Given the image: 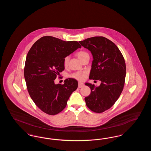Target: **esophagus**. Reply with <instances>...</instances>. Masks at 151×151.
Returning <instances> with one entry per match:
<instances>
[{
	"mask_svg": "<svg viewBox=\"0 0 151 151\" xmlns=\"http://www.w3.org/2000/svg\"><path fill=\"white\" fill-rule=\"evenodd\" d=\"M84 84L83 83L79 82V83H78V88H81L82 86H84Z\"/></svg>",
	"mask_w": 151,
	"mask_h": 151,
	"instance_id": "1",
	"label": "esophagus"
}]
</instances>
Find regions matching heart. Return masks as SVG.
<instances>
[{
    "label": "heart",
    "instance_id": "1",
    "mask_svg": "<svg viewBox=\"0 0 151 151\" xmlns=\"http://www.w3.org/2000/svg\"><path fill=\"white\" fill-rule=\"evenodd\" d=\"M76 56L81 61H82L86 57L89 56V54L87 52L85 51H80L76 53ZM68 62H69V57L67 56L64 58V60H63L64 65L67 66L68 65ZM86 76V72H77L72 74L71 77L73 78L79 80H83L85 79Z\"/></svg>",
    "mask_w": 151,
    "mask_h": 151
}]
</instances>
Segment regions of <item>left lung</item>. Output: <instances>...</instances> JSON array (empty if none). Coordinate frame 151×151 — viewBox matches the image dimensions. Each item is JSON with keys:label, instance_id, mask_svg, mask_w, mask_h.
Returning <instances> with one entry per match:
<instances>
[{"label": "left lung", "instance_id": "left-lung-1", "mask_svg": "<svg viewBox=\"0 0 151 151\" xmlns=\"http://www.w3.org/2000/svg\"><path fill=\"white\" fill-rule=\"evenodd\" d=\"M79 43L93 56L89 79L101 81L99 86L85 84L91 89L86 104L94 112L102 113L115 104L122 93L126 73L124 58L115 43L104 37L89 38Z\"/></svg>", "mask_w": 151, "mask_h": 151}]
</instances>
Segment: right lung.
Returning a JSON list of instances; mask_svg holds the SVG:
<instances>
[{"mask_svg": "<svg viewBox=\"0 0 151 151\" xmlns=\"http://www.w3.org/2000/svg\"><path fill=\"white\" fill-rule=\"evenodd\" d=\"M81 47L77 41H64L52 36H44L29 50L24 78L31 99L44 113L55 115L61 112L71 94L78 88L76 79H65L62 85L55 84L54 80L65 70L64 58Z\"/></svg>", "mask_w": 151, "mask_h": 151, "instance_id": "right-lung-1", "label": "right lung"}]
</instances>
